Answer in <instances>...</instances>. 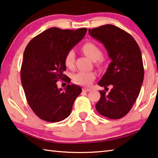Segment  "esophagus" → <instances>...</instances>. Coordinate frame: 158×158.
Instances as JSON below:
<instances>
[{
  "mask_svg": "<svg viewBox=\"0 0 158 158\" xmlns=\"http://www.w3.org/2000/svg\"><path fill=\"white\" fill-rule=\"evenodd\" d=\"M82 91L85 92H89V91H91V89H88V88H83V89H82Z\"/></svg>",
  "mask_w": 158,
  "mask_h": 158,
  "instance_id": "34e87169",
  "label": "esophagus"
}]
</instances>
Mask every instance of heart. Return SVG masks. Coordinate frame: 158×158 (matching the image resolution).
<instances>
[{
    "instance_id": "heart-1",
    "label": "heart",
    "mask_w": 158,
    "mask_h": 158,
    "mask_svg": "<svg viewBox=\"0 0 158 158\" xmlns=\"http://www.w3.org/2000/svg\"><path fill=\"white\" fill-rule=\"evenodd\" d=\"M82 51L87 57L93 62L98 60V64H102V52L101 48L96 44L88 42L82 46ZM64 64L66 67L73 69L75 66V52L73 50L68 51L64 57ZM96 78V74L93 71H79L73 76V82L76 84L89 86Z\"/></svg>"
}]
</instances>
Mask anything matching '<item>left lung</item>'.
Segmentation results:
<instances>
[{
    "label": "left lung",
    "instance_id": "8db88e82",
    "mask_svg": "<svg viewBox=\"0 0 158 158\" xmlns=\"http://www.w3.org/2000/svg\"><path fill=\"white\" fill-rule=\"evenodd\" d=\"M89 34L103 44L112 60L98 84L105 89L109 85L112 88L108 94L100 91L96 109L104 117L121 118L130 112L139 94L144 76L142 52L131 35L113 25L89 29Z\"/></svg>",
    "mask_w": 158,
    "mask_h": 158
}]
</instances>
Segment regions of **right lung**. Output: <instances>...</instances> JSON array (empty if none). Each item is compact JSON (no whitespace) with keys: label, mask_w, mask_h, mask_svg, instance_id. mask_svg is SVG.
Listing matches in <instances>:
<instances>
[{"label":"right lung","mask_w":158,"mask_h":158,"mask_svg":"<svg viewBox=\"0 0 158 158\" xmlns=\"http://www.w3.org/2000/svg\"><path fill=\"white\" fill-rule=\"evenodd\" d=\"M85 27L62 30L51 27L36 36L27 44L23 53L21 81L27 103L41 119L58 122L71 114L81 87L68 85L57 88L59 80L69 82L64 57L86 34Z\"/></svg>","instance_id":"add662e5"}]
</instances>
